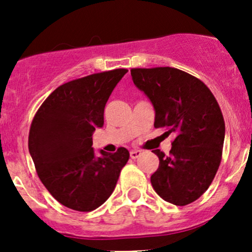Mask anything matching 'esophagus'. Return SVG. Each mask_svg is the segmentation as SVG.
Listing matches in <instances>:
<instances>
[{"instance_id":"34e87169","label":"esophagus","mask_w":252,"mask_h":252,"mask_svg":"<svg viewBox=\"0 0 252 252\" xmlns=\"http://www.w3.org/2000/svg\"><path fill=\"white\" fill-rule=\"evenodd\" d=\"M140 155H141V151H139V150H131V151H130V157L133 159L138 158V157L140 156Z\"/></svg>"}]
</instances>
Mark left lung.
<instances>
[{
  "label": "left lung",
  "instance_id": "obj_1",
  "mask_svg": "<svg viewBox=\"0 0 252 252\" xmlns=\"http://www.w3.org/2000/svg\"><path fill=\"white\" fill-rule=\"evenodd\" d=\"M130 74L154 106L155 128L175 134L169 156L154 150L159 166L152 188L164 201L191 204L208 189L222 158L225 126L217 100L201 80L177 68H134Z\"/></svg>",
  "mask_w": 252,
  "mask_h": 252
}]
</instances>
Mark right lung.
<instances>
[{"label":"right lung","instance_id":"1","mask_svg":"<svg viewBox=\"0 0 252 252\" xmlns=\"http://www.w3.org/2000/svg\"><path fill=\"white\" fill-rule=\"evenodd\" d=\"M126 69L96 73L58 86L35 114L29 152L37 175L60 204L80 212L100 207L116 188L129 151L95 154L93 134L103 126L112 91Z\"/></svg>","mask_w":252,"mask_h":252}]
</instances>
